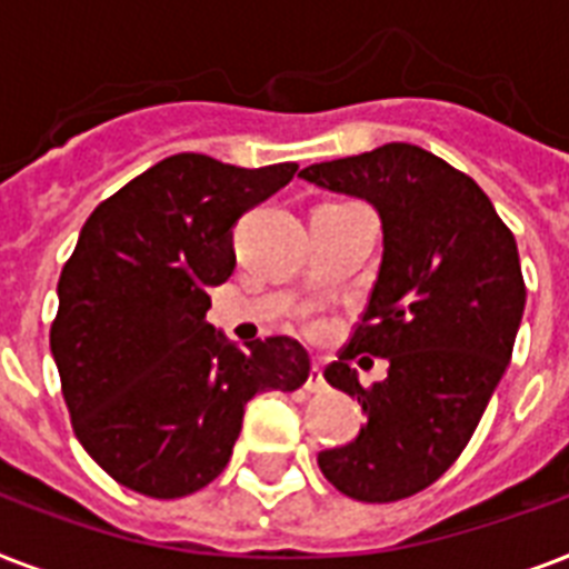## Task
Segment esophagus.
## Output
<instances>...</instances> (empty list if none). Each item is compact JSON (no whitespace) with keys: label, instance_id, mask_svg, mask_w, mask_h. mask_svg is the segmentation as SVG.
I'll return each mask as SVG.
<instances>
[{"label":"esophagus","instance_id":"esophagus-1","mask_svg":"<svg viewBox=\"0 0 569 569\" xmlns=\"http://www.w3.org/2000/svg\"><path fill=\"white\" fill-rule=\"evenodd\" d=\"M325 389H328V380H325V375H321V366L312 363L310 378H307V392L319 396V392H325Z\"/></svg>","mask_w":569,"mask_h":569}]
</instances>
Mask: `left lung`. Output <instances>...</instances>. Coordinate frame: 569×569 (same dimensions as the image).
I'll list each match as a JSON object with an SVG mask.
<instances>
[{
	"mask_svg": "<svg viewBox=\"0 0 569 569\" xmlns=\"http://www.w3.org/2000/svg\"><path fill=\"white\" fill-rule=\"evenodd\" d=\"M301 177L372 203L383 230L363 321L325 369L330 387L360 401L366 425L321 451L319 467L357 502H398L460 458L511 363L526 307L517 241L476 180L416 144L392 141ZM360 350L390 363L369 390L347 366Z\"/></svg>",
	"mask_w": 569,
	"mask_h": 569,
	"instance_id": "8db88e82",
	"label": "left lung"
}]
</instances>
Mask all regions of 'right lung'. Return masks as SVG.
<instances>
[{
  "mask_svg": "<svg viewBox=\"0 0 569 569\" xmlns=\"http://www.w3.org/2000/svg\"><path fill=\"white\" fill-rule=\"evenodd\" d=\"M298 164L177 153L102 200L58 280L49 348L84 451L118 485L180 499L221 476L257 392H292L310 357L289 337L241 351L206 321L236 268L232 227Z\"/></svg>",
  "mask_w": 569,
  "mask_h": 569,
  "instance_id": "right-lung-1",
  "label": "right lung"
}]
</instances>
